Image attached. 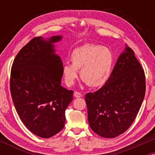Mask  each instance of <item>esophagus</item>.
<instances>
[{
  "mask_svg": "<svg viewBox=\"0 0 155 155\" xmlns=\"http://www.w3.org/2000/svg\"><path fill=\"white\" fill-rule=\"evenodd\" d=\"M74 97H82V94L80 93V92H74Z\"/></svg>",
  "mask_w": 155,
  "mask_h": 155,
  "instance_id": "obj_1",
  "label": "esophagus"
}]
</instances>
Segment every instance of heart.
I'll return each mask as SVG.
<instances>
[{
  "mask_svg": "<svg viewBox=\"0 0 155 155\" xmlns=\"http://www.w3.org/2000/svg\"><path fill=\"white\" fill-rule=\"evenodd\" d=\"M72 64L64 63L62 74L68 86H72L80 77L91 87H101L107 82L113 68V52L97 44H84L73 49L70 55Z\"/></svg>",
  "mask_w": 155,
  "mask_h": 155,
  "instance_id": "obj_1",
  "label": "heart"
}]
</instances>
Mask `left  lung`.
Here are the masks:
<instances>
[{
  "instance_id": "8db88e82",
  "label": "left lung",
  "mask_w": 155,
  "mask_h": 155,
  "mask_svg": "<svg viewBox=\"0 0 155 155\" xmlns=\"http://www.w3.org/2000/svg\"><path fill=\"white\" fill-rule=\"evenodd\" d=\"M145 90L144 71L134 51L125 44L107 82L85 95L91 129L106 138L125 132L138 114Z\"/></svg>"
}]
</instances>
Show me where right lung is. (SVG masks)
<instances>
[{
    "instance_id": "obj_1",
    "label": "right lung",
    "mask_w": 155,
    "mask_h": 155,
    "mask_svg": "<svg viewBox=\"0 0 155 155\" xmlns=\"http://www.w3.org/2000/svg\"><path fill=\"white\" fill-rule=\"evenodd\" d=\"M63 35L32 39L19 51L12 67L10 89L19 118L33 134L48 138L65 125L72 90L61 85L62 60L55 44Z\"/></svg>"
}]
</instances>
